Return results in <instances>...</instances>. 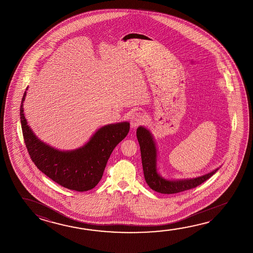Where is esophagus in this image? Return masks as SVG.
Masks as SVG:
<instances>
[{
	"label": "esophagus",
	"mask_w": 253,
	"mask_h": 253,
	"mask_svg": "<svg viewBox=\"0 0 253 253\" xmlns=\"http://www.w3.org/2000/svg\"><path fill=\"white\" fill-rule=\"evenodd\" d=\"M145 122V116L140 113H134L130 117V125L133 128H137Z\"/></svg>",
	"instance_id": "obj_1"
}]
</instances>
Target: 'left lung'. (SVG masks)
I'll use <instances>...</instances> for the list:
<instances>
[{
	"mask_svg": "<svg viewBox=\"0 0 253 253\" xmlns=\"http://www.w3.org/2000/svg\"><path fill=\"white\" fill-rule=\"evenodd\" d=\"M137 137L140 146L142 166L146 182L151 189L161 194H177L192 189L206 181L218 169L217 168L210 173L193 178L177 180L164 178L157 171V149L152 133L145 127L139 126L137 128Z\"/></svg>",
	"mask_w": 253,
	"mask_h": 253,
	"instance_id": "8db88e82",
	"label": "left lung"
}]
</instances>
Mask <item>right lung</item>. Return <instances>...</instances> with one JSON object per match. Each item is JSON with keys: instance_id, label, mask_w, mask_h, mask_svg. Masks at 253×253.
<instances>
[{"instance_id": "1", "label": "right lung", "mask_w": 253, "mask_h": 253, "mask_svg": "<svg viewBox=\"0 0 253 253\" xmlns=\"http://www.w3.org/2000/svg\"><path fill=\"white\" fill-rule=\"evenodd\" d=\"M20 106V122L23 137L32 161L41 171L58 185L77 192L90 190L103 176L112 152L125 138L128 130V122L117 123L98 128L84 146L75 150L61 151L40 140L33 132Z\"/></svg>"}]
</instances>
